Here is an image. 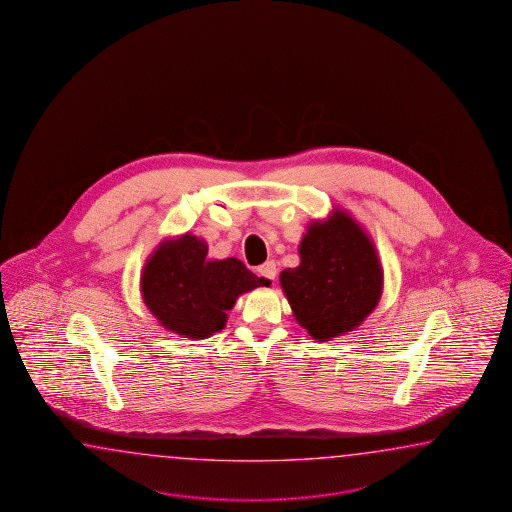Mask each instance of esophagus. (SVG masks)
I'll return each instance as SVG.
<instances>
[{
  "instance_id": "esophagus-1",
  "label": "esophagus",
  "mask_w": 512,
  "mask_h": 512,
  "mask_svg": "<svg viewBox=\"0 0 512 512\" xmlns=\"http://www.w3.org/2000/svg\"><path fill=\"white\" fill-rule=\"evenodd\" d=\"M259 275H262L264 279H270V281H275V277H277V266H275V262L266 261L262 266H259Z\"/></svg>"
}]
</instances>
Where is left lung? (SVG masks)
<instances>
[{"mask_svg":"<svg viewBox=\"0 0 512 512\" xmlns=\"http://www.w3.org/2000/svg\"><path fill=\"white\" fill-rule=\"evenodd\" d=\"M299 266L279 275L297 323L318 341L340 338L373 314L384 268L367 229L343 207L307 226Z\"/></svg>","mask_w":512,"mask_h":512,"instance_id":"obj_1","label":"left lung"}]
</instances>
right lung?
<instances>
[{
    "label": "right lung",
    "mask_w": 512,
    "mask_h": 512,
    "mask_svg": "<svg viewBox=\"0 0 512 512\" xmlns=\"http://www.w3.org/2000/svg\"><path fill=\"white\" fill-rule=\"evenodd\" d=\"M268 284L237 257L207 259V242L191 231L161 240L139 277L148 312L163 329L189 340L224 329L237 299Z\"/></svg>",
    "instance_id": "right-lung-1"
}]
</instances>
